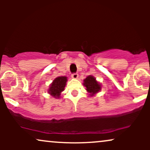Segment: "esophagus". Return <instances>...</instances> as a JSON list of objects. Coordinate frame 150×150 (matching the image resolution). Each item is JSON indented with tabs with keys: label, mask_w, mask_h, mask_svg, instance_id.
I'll return each mask as SVG.
<instances>
[{
	"label": "esophagus",
	"mask_w": 150,
	"mask_h": 150,
	"mask_svg": "<svg viewBox=\"0 0 150 150\" xmlns=\"http://www.w3.org/2000/svg\"><path fill=\"white\" fill-rule=\"evenodd\" d=\"M71 77H72V78H73V79H77V77H78V74L77 73H73L71 75Z\"/></svg>",
	"instance_id": "1"
}]
</instances>
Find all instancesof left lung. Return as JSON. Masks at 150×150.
<instances>
[{
	"label": "left lung",
	"instance_id": "left-lung-1",
	"mask_svg": "<svg viewBox=\"0 0 150 150\" xmlns=\"http://www.w3.org/2000/svg\"><path fill=\"white\" fill-rule=\"evenodd\" d=\"M83 85L86 87V90L90 93L91 96H93L101 89V86L99 83H98L96 79L92 75H89L84 80Z\"/></svg>",
	"mask_w": 150,
	"mask_h": 150
}]
</instances>
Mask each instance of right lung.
<instances>
[{"label":"right lung","mask_w":150,"mask_h":150,"mask_svg":"<svg viewBox=\"0 0 150 150\" xmlns=\"http://www.w3.org/2000/svg\"><path fill=\"white\" fill-rule=\"evenodd\" d=\"M67 77H58L53 81L52 84L50 86L49 93L53 97L59 98L61 93L64 90L66 85Z\"/></svg>","instance_id":"add662e5"}]
</instances>
